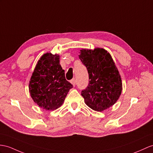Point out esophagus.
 I'll return each instance as SVG.
<instances>
[{"label":"esophagus","instance_id":"obj_1","mask_svg":"<svg viewBox=\"0 0 153 153\" xmlns=\"http://www.w3.org/2000/svg\"><path fill=\"white\" fill-rule=\"evenodd\" d=\"M71 84L73 85V86H75L76 85V80H75V79H73L71 80Z\"/></svg>","mask_w":153,"mask_h":153}]
</instances>
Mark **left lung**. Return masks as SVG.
Listing matches in <instances>:
<instances>
[{
	"label": "left lung",
	"instance_id": "obj_1",
	"mask_svg": "<svg viewBox=\"0 0 153 153\" xmlns=\"http://www.w3.org/2000/svg\"><path fill=\"white\" fill-rule=\"evenodd\" d=\"M79 56L87 68L89 84L81 95L92 110L101 111L116 102L122 91V82L110 54L103 48L82 49Z\"/></svg>",
	"mask_w": 153,
	"mask_h": 153
}]
</instances>
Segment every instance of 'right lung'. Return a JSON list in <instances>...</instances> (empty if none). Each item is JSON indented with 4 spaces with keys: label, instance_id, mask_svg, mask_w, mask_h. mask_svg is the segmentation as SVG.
<instances>
[{
    "label": "right lung",
    "instance_id": "obj_1",
    "mask_svg": "<svg viewBox=\"0 0 153 153\" xmlns=\"http://www.w3.org/2000/svg\"><path fill=\"white\" fill-rule=\"evenodd\" d=\"M59 57L51 53L42 56L30 81L29 91L33 101L47 110H54L60 106L73 88L65 79Z\"/></svg>",
    "mask_w": 153,
    "mask_h": 153
}]
</instances>
